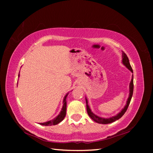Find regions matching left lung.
<instances>
[{"label": "left lung", "instance_id": "8db88e82", "mask_svg": "<svg viewBox=\"0 0 153 153\" xmlns=\"http://www.w3.org/2000/svg\"><path fill=\"white\" fill-rule=\"evenodd\" d=\"M122 58H123L122 62H123V63L124 64V65H126L127 68L129 69V70H130L131 72H133L132 68H131V67L130 65V63H129V59L128 57V56L126 55V54L124 53V52H122ZM133 91H134V76H132V79H131L130 84H129V97L128 99V101H127V104L125 106V107L123 108L122 111H121L120 113L117 114V115L116 116H114V117H112L111 118H108V119H105V118L98 117V116L94 115V114L92 112L91 110H90L89 106H88V100L86 98L87 113H88V115L90 116V117H91V119H92L93 120L96 121V122L98 123L108 124V123H113V122H114V121H115L116 120H119V119H120L126 112V111L128 108V106L129 105V103H130L131 97H132Z\"/></svg>", "mask_w": 153, "mask_h": 153}]
</instances>
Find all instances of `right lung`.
Instances as JSON below:
<instances>
[{"label": "right lung", "instance_id": "right-lung-1", "mask_svg": "<svg viewBox=\"0 0 153 153\" xmlns=\"http://www.w3.org/2000/svg\"><path fill=\"white\" fill-rule=\"evenodd\" d=\"M67 94L64 98L63 106V108H62V110L61 111L60 114H59V115L56 118L54 119V120L47 121V122H45V123H40V125L46 126H55V125H56V124L59 123L61 121L63 120V119L65 118V115H66V108H67L66 97H67Z\"/></svg>", "mask_w": 153, "mask_h": 153}]
</instances>
